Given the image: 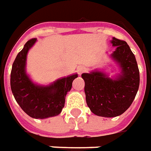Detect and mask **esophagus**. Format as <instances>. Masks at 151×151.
<instances>
[{"label":"esophagus","instance_id":"34e87169","mask_svg":"<svg viewBox=\"0 0 151 151\" xmlns=\"http://www.w3.org/2000/svg\"><path fill=\"white\" fill-rule=\"evenodd\" d=\"M85 71H86V68H85L84 66L80 65V66H78L77 67V72L79 75H81V74L84 73Z\"/></svg>","mask_w":151,"mask_h":151}]
</instances>
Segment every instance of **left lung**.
I'll use <instances>...</instances> for the list:
<instances>
[{"label": "left lung", "instance_id": "1", "mask_svg": "<svg viewBox=\"0 0 151 151\" xmlns=\"http://www.w3.org/2000/svg\"><path fill=\"white\" fill-rule=\"evenodd\" d=\"M111 42L116 46L112 57L121 66V75L115 80L99 71L81 75L87 105L95 115L105 117L124 113L132 104L140 85L137 60L128 44L116 38Z\"/></svg>", "mask_w": 151, "mask_h": 151}]
</instances>
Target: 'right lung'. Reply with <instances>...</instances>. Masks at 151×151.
I'll list each match as a JSON object with an SVG mask.
<instances>
[{
    "label": "right lung",
    "instance_id": "add662e5",
    "mask_svg": "<svg viewBox=\"0 0 151 151\" xmlns=\"http://www.w3.org/2000/svg\"><path fill=\"white\" fill-rule=\"evenodd\" d=\"M37 38L26 42L14 61L10 73V88L14 99L24 113L34 118L57 116L65 105V98L78 76L62 78L49 86L34 85L25 73L26 56Z\"/></svg>",
    "mask_w": 151,
    "mask_h": 151
}]
</instances>
